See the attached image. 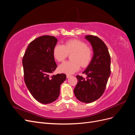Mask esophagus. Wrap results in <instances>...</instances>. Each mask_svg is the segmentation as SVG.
Here are the masks:
<instances>
[{
	"label": "esophagus",
	"mask_w": 135,
	"mask_h": 135,
	"mask_svg": "<svg viewBox=\"0 0 135 135\" xmlns=\"http://www.w3.org/2000/svg\"><path fill=\"white\" fill-rule=\"evenodd\" d=\"M71 76V75H70V74H66V77H67V78H69V77H70Z\"/></svg>",
	"instance_id": "34e87169"
}]
</instances>
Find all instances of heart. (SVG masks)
<instances>
[{"label":"heart","mask_w":135,"mask_h":135,"mask_svg":"<svg viewBox=\"0 0 135 135\" xmlns=\"http://www.w3.org/2000/svg\"><path fill=\"white\" fill-rule=\"evenodd\" d=\"M71 60L61 64L59 67L61 72L73 74L79 70L80 66L85 68L90 64L93 59V51L83 41L78 39H70L64 45L57 44L53 50V56L59 62H62L71 54Z\"/></svg>","instance_id":"heart-1"}]
</instances>
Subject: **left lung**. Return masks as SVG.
<instances>
[{
	"label": "left lung",
	"instance_id": "8db88e82",
	"mask_svg": "<svg viewBox=\"0 0 135 135\" xmlns=\"http://www.w3.org/2000/svg\"><path fill=\"white\" fill-rule=\"evenodd\" d=\"M91 43L94 55L91 62L83 73L87 79L76 75L78 83L74 89L76 99L85 103L97 100L104 93L110 75V56L107 46L95 35L85 36Z\"/></svg>",
	"mask_w": 135,
	"mask_h": 135
}]
</instances>
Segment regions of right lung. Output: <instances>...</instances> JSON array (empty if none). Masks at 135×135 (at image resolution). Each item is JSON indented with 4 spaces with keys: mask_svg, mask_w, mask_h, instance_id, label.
<instances>
[{
    "mask_svg": "<svg viewBox=\"0 0 135 135\" xmlns=\"http://www.w3.org/2000/svg\"><path fill=\"white\" fill-rule=\"evenodd\" d=\"M57 42L54 36H39L30 43L23 56L24 81L35 100L44 104L55 101L66 74L52 75L57 67L53 50Z\"/></svg>",
    "mask_w": 135,
    "mask_h": 135,
    "instance_id": "1",
    "label": "right lung"
}]
</instances>
